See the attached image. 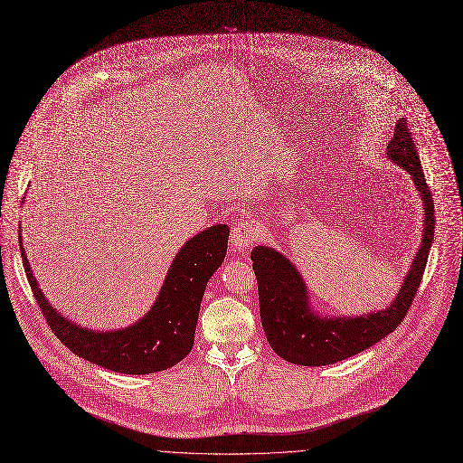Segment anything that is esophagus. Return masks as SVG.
Instances as JSON below:
<instances>
[{
	"label": "esophagus",
	"mask_w": 463,
	"mask_h": 463,
	"mask_svg": "<svg viewBox=\"0 0 463 463\" xmlns=\"http://www.w3.org/2000/svg\"><path fill=\"white\" fill-rule=\"evenodd\" d=\"M261 237V230L252 221H239L232 230V246L237 252H246Z\"/></svg>",
	"instance_id": "1"
}]
</instances>
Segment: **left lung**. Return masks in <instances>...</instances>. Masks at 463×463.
Returning <instances> with one entry per match:
<instances>
[{
    "mask_svg": "<svg viewBox=\"0 0 463 463\" xmlns=\"http://www.w3.org/2000/svg\"><path fill=\"white\" fill-rule=\"evenodd\" d=\"M387 157L399 163L413 177L426 215L422 244L404 278L401 293L387 309L339 318L313 315L307 306L306 283L288 258L265 246L254 248L250 254L258 279L261 326L272 350L289 364L321 367L343 362L393 332L410 311L434 241L436 213L406 118L395 124L393 137L387 145Z\"/></svg>",
    "mask_w": 463,
    "mask_h": 463,
    "instance_id": "left-lung-1",
    "label": "left lung"
}]
</instances>
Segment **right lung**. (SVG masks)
Wrapping results in <instances>:
<instances>
[{
    "label": "right lung",
    "mask_w": 463,
    "mask_h": 463,
    "mask_svg": "<svg viewBox=\"0 0 463 463\" xmlns=\"http://www.w3.org/2000/svg\"><path fill=\"white\" fill-rule=\"evenodd\" d=\"M230 228L211 226L194 235L177 252L154 307L126 330L90 332L61 317L43 297L25 258L22 235L20 252L29 288L48 326L64 346L80 358L124 374H150L180 364L194 345V330L202 297L228 250Z\"/></svg>",
    "instance_id": "right-lung-1"
}]
</instances>
